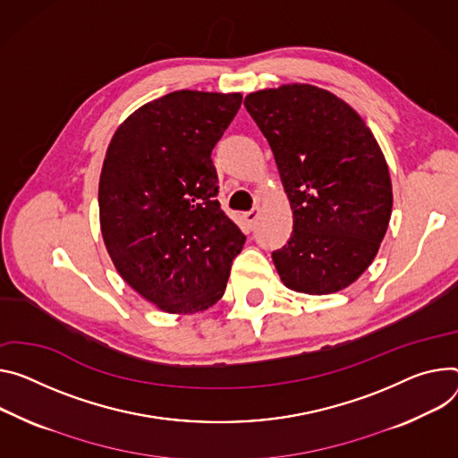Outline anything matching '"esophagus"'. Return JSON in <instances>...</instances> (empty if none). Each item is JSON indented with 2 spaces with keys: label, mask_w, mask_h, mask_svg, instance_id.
<instances>
[{
  "label": "esophagus",
  "mask_w": 458,
  "mask_h": 458,
  "mask_svg": "<svg viewBox=\"0 0 458 458\" xmlns=\"http://www.w3.org/2000/svg\"><path fill=\"white\" fill-rule=\"evenodd\" d=\"M258 217H259V212H258V210H250V212L244 214V221L248 223V226H250V228L256 225Z\"/></svg>",
  "instance_id": "1"
}]
</instances>
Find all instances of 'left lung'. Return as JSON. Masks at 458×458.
Masks as SVG:
<instances>
[{
	"label": "left lung",
	"mask_w": 458,
	"mask_h": 458,
	"mask_svg": "<svg viewBox=\"0 0 458 458\" xmlns=\"http://www.w3.org/2000/svg\"><path fill=\"white\" fill-rule=\"evenodd\" d=\"M270 144L293 210V233L272 254L283 284L323 296L352 284L377 258L389 226L393 186L363 118L310 84L246 95Z\"/></svg>",
	"instance_id": "1"
}]
</instances>
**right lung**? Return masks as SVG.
Returning <instances> with one entry per match:
<instances>
[{"label":"right lung","mask_w":458,"mask_h":458,"mask_svg":"<svg viewBox=\"0 0 458 458\" xmlns=\"http://www.w3.org/2000/svg\"><path fill=\"white\" fill-rule=\"evenodd\" d=\"M241 93L175 91L114 131L98 184L107 254L133 290L168 314H195L225 294L246 237L219 208L212 149Z\"/></svg>","instance_id":"obj_1"}]
</instances>
